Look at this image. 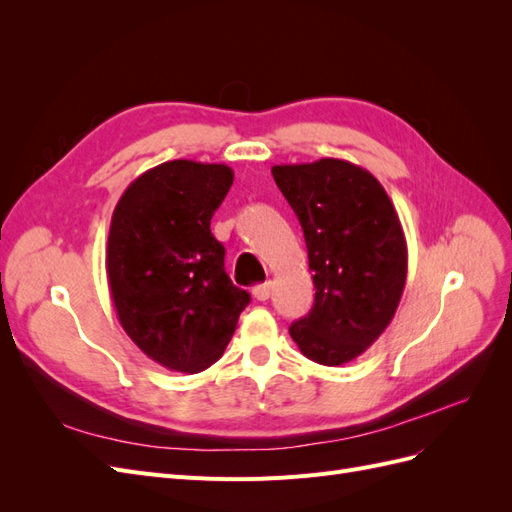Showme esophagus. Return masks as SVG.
Instances as JSON below:
<instances>
[{
	"instance_id": "1",
	"label": "esophagus",
	"mask_w": 512,
	"mask_h": 512,
	"mask_svg": "<svg viewBox=\"0 0 512 512\" xmlns=\"http://www.w3.org/2000/svg\"><path fill=\"white\" fill-rule=\"evenodd\" d=\"M252 294H254V299H258V301H267V299L271 297V282L258 284V286L252 290Z\"/></svg>"
}]
</instances>
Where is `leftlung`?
<instances>
[{"label": "left lung", "instance_id": "1", "mask_svg": "<svg viewBox=\"0 0 512 512\" xmlns=\"http://www.w3.org/2000/svg\"><path fill=\"white\" fill-rule=\"evenodd\" d=\"M301 222L316 299L290 324L314 363L337 367L361 356L389 327L408 275V245L380 181L346 160L271 168Z\"/></svg>", "mask_w": 512, "mask_h": 512}]
</instances>
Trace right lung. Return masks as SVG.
I'll list each match as a JSON object with an SVG mask.
<instances>
[{"mask_svg":"<svg viewBox=\"0 0 512 512\" xmlns=\"http://www.w3.org/2000/svg\"><path fill=\"white\" fill-rule=\"evenodd\" d=\"M235 173L170 160L136 177L113 211L106 277L123 331L151 361L198 374L220 359L250 294L224 271L211 218Z\"/></svg>","mask_w":512,"mask_h":512,"instance_id":"1","label":"right lung"}]
</instances>
